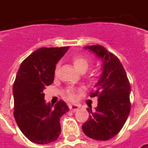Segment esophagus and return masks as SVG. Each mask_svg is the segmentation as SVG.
I'll use <instances>...</instances> for the list:
<instances>
[{"mask_svg": "<svg viewBox=\"0 0 148 148\" xmlns=\"http://www.w3.org/2000/svg\"><path fill=\"white\" fill-rule=\"evenodd\" d=\"M69 108L71 110V112H76L78 109L80 108V107H79L78 105H76V104H72V105H70V106H69Z\"/></svg>", "mask_w": 148, "mask_h": 148, "instance_id": "34e87169", "label": "esophagus"}]
</instances>
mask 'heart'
Returning a JSON list of instances; mask_svg holds the SVG:
<instances>
[{
	"label": "heart",
	"instance_id": "b5f03b06",
	"mask_svg": "<svg viewBox=\"0 0 148 148\" xmlns=\"http://www.w3.org/2000/svg\"><path fill=\"white\" fill-rule=\"evenodd\" d=\"M73 65L76 70L81 73H84L86 72L88 67L90 66V59L88 57L84 55H77L72 58ZM66 96L69 99H74L75 95H74V90L73 89H67L66 90Z\"/></svg>",
	"mask_w": 148,
	"mask_h": 148
}]
</instances>
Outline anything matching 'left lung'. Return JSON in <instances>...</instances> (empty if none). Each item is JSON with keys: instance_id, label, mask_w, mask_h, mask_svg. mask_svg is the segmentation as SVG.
I'll return each mask as SVG.
<instances>
[{"instance_id": "1", "label": "left lung", "mask_w": 148, "mask_h": 148, "mask_svg": "<svg viewBox=\"0 0 148 148\" xmlns=\"http://www.w3.org/2000/svg\"><path fill=\"white\" fill-rule=\"evenodd\" d=\"M102 62V73L91 97H99L98 106L82 125L86 136L106 141L116 136L127 120L130 112V85L124 67L113 53L102 45L86 46Z\"/></svg>"}]
</instances>
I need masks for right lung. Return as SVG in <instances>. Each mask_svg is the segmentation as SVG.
<instances>
[{
  "mask_svg": "<svg viewBox=\"0 0 148 148\" xmlns=\"http://www.w3.org/2000/svg\"><path fill=\"white\" fill-rule=\"evenodd\" d=\"M68 46L36 49L21 63L13 86L14 116L22 133L37 144H48L61 133L60 118L68 112L60 100L53 106L45 101L44 90L53 81L57 62Z\"/></svg>",
  "mask_w": 148,
  "mask_h": 148,
  "instance_id": "add662e5",
  "label": "right lung"
}]
</instances>
